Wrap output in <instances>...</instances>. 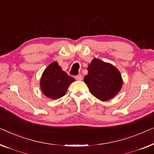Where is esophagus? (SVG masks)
<instances>
[{
  "label": "esophagus",
  "instance_id": "34e87169",
  "mask_svg": "<svg viewBox=\"0 0 154 154\" xmlns=\"http://www.w3.org/2000/svg\"><path fill=\"white\" fill-rule=\"evenodd\" d=\"M75 79L77 80H82V75H78L77 76H75Z\"/></svg>",
  "mask_w": 154,
  "mask_h": 154
}]
</instances>
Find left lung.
Segmentation results:
<instances>
[{
  "instance_id": "obj_1",
  "label": "left lung",
  "mask_w": 154,
  "mask_h": 154,
  "mask_svg": "<svg viewBox=\"0 0 154 154\" xmlns=\"http://www.w3.org/2000/svg\"><path fill=\"white\" fill-rule=\"evenodd\" d=\"M87 70L88 75L84 81L93 96L106 101L118 94L123 82L119 71L114 66L94 58L88 65Z\"/></svg>"
}]
</instances>
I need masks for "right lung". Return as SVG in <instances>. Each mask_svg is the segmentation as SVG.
<instances>
[{
	"mask_svg": "<svg viewBox=\"0 0 154 154\" xmlns=\"http://www.w3.org/2000/svg\"><path fill=\"white\" fill-rule=\"evenodd\" d=\"M75 81L58 66L57 62L49 65L43 72L40 87L45 96L51 99L61 98L66 94L70 84Z\"/></svg>",
	"mask_w": 154,
	"mask_h": 154,
	"instance_id": "right-lung-1",
	"label": "right lung"
}]
</instances>
